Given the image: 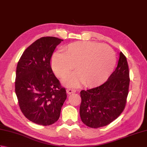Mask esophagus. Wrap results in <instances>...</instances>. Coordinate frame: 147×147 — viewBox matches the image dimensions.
Listing matches in <instances>:
<instances>
[{
	"mask_svg": "<svg viewBox=\"0 0 147 147\" xmlns=\"http://www.w3.org/2000/svg\"><path fill=\"white\" fill-rule=\"evenodd\" d=\"M66 92H67V93H68L69 95H71V94H72V93H75V92H76V90H74V89L67 88V89L66 90Z\"/></svg>",
	"mask_w": 147,
	"mask_h": 147,
	"instance_id": "obj_1",
	"label": "esophagus"
}]
</instances>
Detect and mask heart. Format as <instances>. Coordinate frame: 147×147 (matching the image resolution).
Wrapping results in <instances>:
<instances>
[{"mask_svg":"<svg viewBox=\"0 0 147 147\" xmlns=\"http://www.w3.org/2000/svg\"><path fill=\"white\" fill-rule=\"evenodd\" d=\"M78 71L65 76L63 83L67 86H78L85 83L88 86L102 85L108 80L115 64V53L110 47L98 43L84 41L69 44L64 52L53 55L51 66L59 78L73 69Z\"/></svg>","mask_w":147,"mask_h":147,"instance_id":"heart-1","label":"heart"}]
</instances>
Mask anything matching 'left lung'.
<instances>
[{"label":"left lung","instance_id":"left-lung-1","mask_svg":"<svg viewBox=\"0 0 147 147\" xmlns=\"http://www.w3.org/2000/svg\"><path fill=\"white\" fill-rule=\"evenodd\" d=\"M129 73L126 58L121 52L117 66L107 82L80 92L81 119L90 127L108 125L123 112L128 95Z\"/></svg>","mask_w":147,"mask_h":147}]
</instances>
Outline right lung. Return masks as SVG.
<instances>
[{
    "label": "right lung",
    "mask_w": 147,
    "mask_h": 147,
    "mask_svg": "<svg viewBox=\"0 0 147 147\" xmlns=\"http://www.w3.org/2000/svg\"><path fill=\"white\" fill-rule=\"evenodd\" d=\"M62 41L53 36L38 39L24 51L17 65L15 92L19 105L28 119L39 125L55 123L67 98L50 62Z\"/></svg>",
    "instance_id": "obj_1"
}]
</instances>
